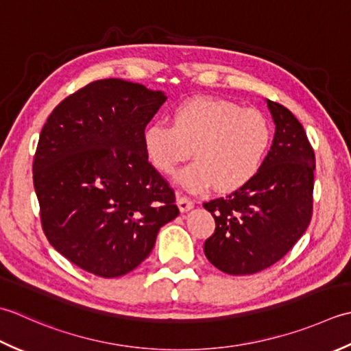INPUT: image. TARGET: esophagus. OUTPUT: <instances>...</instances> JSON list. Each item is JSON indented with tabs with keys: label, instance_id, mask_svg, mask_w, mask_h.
Returning a JSON list of instances; mask_svg holds the SVG:
<instances>
[{
	"label": "esophagus",
	"instance_id": "obj_1",
	"mask_svg": "<svg viewBox=\"0 0 351 351\" xmlns=\"http://www.w3.org/2000/svg\"><path fill=\"white\" fill-rule=\"evenodd\" d=\"M177 206H178V209H180V212H188V210L192 209V207H194V202L189 199L188 197L178 195L177 197Z\"/></svg>",
	"mask_w": 351,
	"mask_h": 351
}]
</instances>
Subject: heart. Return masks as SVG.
Segmentation results:
<instances>
[{
    "label": "heart",
    "instance_id": "1",
    "mask_svg": "<svg viewBox=\"0 0 351 351\" xmlns=\"http://www.w3.org/2000/svg\"><path fill=\"white\" fill-rule=\"evenodd\" d=\"M273 139L268 118L223 98L194 97L178 103L171 124L154 121L142 134L149 162L171 176L191 157L178 180L188 191L213 186L223 194L244 188L259 173Z\"/></svg>",
    "mask_w": 351,
    "mask_h": 351
}]
</instances>
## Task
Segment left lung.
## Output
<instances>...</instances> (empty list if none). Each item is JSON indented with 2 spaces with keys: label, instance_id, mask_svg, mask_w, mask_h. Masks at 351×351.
Wrapping results in <instances>:
<instances>
[{
  "label": "left lung",
  "instance_id": "1",
  "mask_svg": "<svg viewBox=\"0 0 351 351\" xmlns=\"http://www.w3.org/2000/svg\"><path fill=\"white\" fill-rule=\"evenodd\" d=\"M267 104L276 133L261 171L244 188L203 204L215 218L204 254L226 274H254L274 265L302 238L312 218V145L286 107L269 99Z\"/></svg>",
  "mask_w": 351,
  "mask_h": 351
}]
</instances>
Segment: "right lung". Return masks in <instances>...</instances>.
I'll return each instance as SVG.
<instances>
[{
	"mask_svg": "<svg viewBox=\"0 0 351 351\" xmlns=\"http://www.w3.org/2000/svg\"><path fill=\"white\" fill-rule=\"evenodd\" d=\"M165 101L160 90L106 78L63 99L42 128L33 160L42 228L57 252L90 274L130 273L178 215L174 191L142 142Z\"/></svg>",
	"mask_w": 351,
	"mask_h": 351,
	"instance_id": "1",
	"label": "right lung"
}]
</instances>
